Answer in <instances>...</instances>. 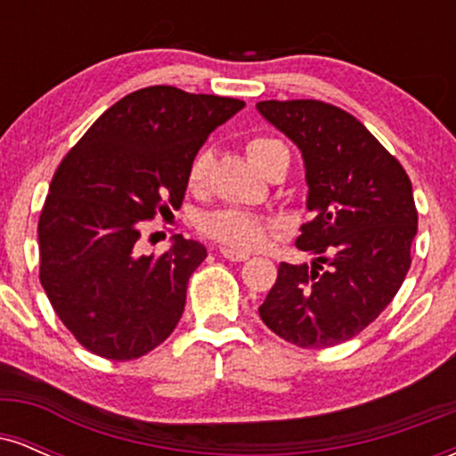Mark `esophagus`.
I'll return each instance as SVG.
<instances>
[{"mask_svg": "<svg viewBox=\"0 0 456 456\" xmlns=\"http://www.w3.org/2000/svg\"><path fill=\"white\" fill-rule=\"evenodd\" d=\"M221 255L227 261H246V259H248V253H244V250H238V248H232V246H223Z\"/></svg>", "mask_w": 456, "mask_h": 456, "instance_id": "obj_1", "label": "esophagus"}]
</instances>
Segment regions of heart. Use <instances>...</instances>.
Wrapping results in <instances>:
<instances>
[{"label": "heart", "mask_w": 456, "mask_h": 456, "mask_svg": "<svg viewBox=\"0 0 456 456\" xmlns=\"http://www.w3.org/2000/svg\"><path fill=\"white\" fill-rule=\"evenodd\" d=\"M246 151H248V159L265 174L270 162L274 160L276 156L285 154L287 148L279 139L259 134V137H253L246 143ZM210 167L212 154L208 150H201L195 159L191 160V167H188V186H191L192 191H201V188L208 184ZM199 229H201L203 235L214 240V242L232 246V248L250 250L261 248V246L268 242L276 232V224L268 221V218L257 216V214L227 208V210L206 214V216L199 221Z\"/></svg>", "instance_id": "b5f03b06"}]
</instances>
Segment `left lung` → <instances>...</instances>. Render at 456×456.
Here are the masks:
<instances>
[{"instance_id":"obj_1","label":"left lung","mask_w":456,"mask_h":456,"mask_svg":"<svg viewBox=\"0 0 456 456\" xmlns=\"http://www.w3.org/2000/svg\"><path fill=\"white\" fill-rule=\"evenodd\" d=\"M259 113L302 150L311 221L296 246L313 268L281 264L259 315L305 349L345 343L379 317L411 265L418 229L401 162L352 113L323 101H261Z\"/></svg>"}]
</instances>
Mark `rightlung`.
I'll use <instances>...</instances> for the list:
<instances>
[{
	"label": "right lung",
	"instance_id": "1",
	"mask_svg": "<svg viewBox=\"0 0 456 456\" xmlns=\"http://www.w3.org/2000/svg\"><path fill=\"white\" fill-rule=\"evenodd\" d=\"M238 98L174 86L137 90L109 107L61 159L38 221L40 282L87 352L134 360L174 332L206 246L175 235L141 253V227L180 208L188 167Z\"/></svg>",
	"mask_w": 456,
	"mask_h": 456
}]
</instances>
